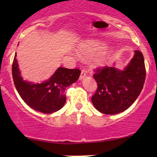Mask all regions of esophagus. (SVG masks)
I'll list each match as a JSON object with an SVG mask.
<instances>
[{
	"mask_svg": "<svg viewBox=\"0 0 157 157\" xmlns=\"http://www.w3.org/2000/svg\"><path fill=\"white\" fill-rule=\"evenodd\" d=\"M86 76V71H82L81 75H80L79 77V80H82Z\"/></svg>",
	"mask_w": 157,
	"mask_h": 157,
	"instance_id": "esophagus-1",
	"label": "esophagus"
}]
</instances>
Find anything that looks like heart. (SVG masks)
I'll return each instance as SVG.
<instances>
[{
  "mask_svg": "<svg viewBox=\"0 0 157 157\" xmlns=\"http://www.w3.org/2000/svg\"><path fill=\"white\" fill-rule=\"evenodd\" d=\"M107 48V45L102 41L97 40H90L80 44L78 46V51L86 56H92L98 55L101 52L102 53L98 55L94 59V64L96 66H104L106 64L110 58V53L104 52Z\"/></svg>",
  "mask_w": 157,
  "mask_h": 157,
  "instance_id": "heart-1",
  "label": "heart"
}]
</instances>
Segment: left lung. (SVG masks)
Wrapping results in <instances>:
<instances>
[{
	"label": "left lung",
	"mask_w": 157,
	"mask_h": 157,
	"mask_svg": "<svg viewBox=\"0 0 157 157\" xmlns=\"http://www.w3.org/2000/svg\"><path fill=\"white\" fill-rule=\"evenodd\" d=\"M145 67L141 52L134 55L127 66L117 68L112 67L98 70L94 75L98 90L92 97L95 109L106 115H116L130 108L138 98L145 79Z\"/></svg>",
	"instance_id": "obj_1"
}]
</instances>
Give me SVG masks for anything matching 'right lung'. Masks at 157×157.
I'll list each match as a JSON object with an SVG mask.
<instances>
[{"instance_id": "1", "label": "right lung", "mask_w": 157, "mask_h": 157, "mask_svg": "<svg viewBox=\"0 0 157 157\" xmlns=\"http://www.w3.org/2000/svg\"><path fill=\"white\" fill-rule=\"evenodd\" d=\"M16 56V52L12 63V77L16 90L25 103L32 109L46 114L61 109L67 99L65 90L78 79L81 71L78 69L59 67L46 81L29 82L22 77Z\"/></svg>"}]
</instances>
